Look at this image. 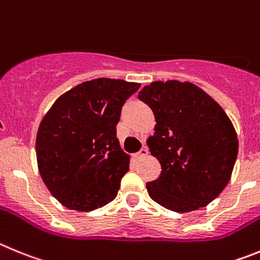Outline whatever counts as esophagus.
<instances>
[{
    "instance_id": "1",
    "label": "esophagus",
    "mask_w": 260,
    "mask_h": 260,
    "mask_svg": "<svg viewBox=\"0 0 260 260\" xmlns=\"http://www.w3.org/2000/svg\"><path fill=\"white\" fill-rule=\"evenodd\" d=\"M147 154H149V151H147L146 147H142V149L139 151V153H136L135 156L137 159H142V158H145V156H147Z\"/></svg>"
}]
</instances>
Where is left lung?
Returning a JSON list of instances; mask_svg holds the SVG:
<instances>
[{
    "mask_svg": "<svg viewBox=\"0 0 260 260\" xmlns=\"http://www.w3.org/2000/svg\"><path fill=\"white\" fill-rule=\"evenodd\" d=\"M139 98L153 110L156 124L146 144L162 166L159 179L146 184L150 198L181 214L207 206L226 186L237 158L229 116L189 81H153Z\"/></svg>",
    "mask_w": 260,
    "mask_h": 260,
    "instance_id": "obj_1",
    "label": "left lung"
}]
</instances>
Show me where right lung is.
Here are the masks:
<instances>
[{
    "mask_svg": "<svg viewBox=\"0 0 260 260\" xmlns=\"http://www.w3.org/2000/svg\"><path fill=\"white\" fill-rule=\"evenodd\" d=\"M140 83L98 78L55 100L36 136L40 176L51 196L80 212L115 200L131 156L116 137L121 106Z\"/></svg>",
    "mask_w": 260,
    "mask_h": 260,
    "instance_id": "add662e5",
    "label": "right lung"
}]
</instances>
